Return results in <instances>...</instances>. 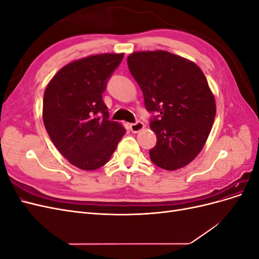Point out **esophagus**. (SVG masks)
<instances>
[{"mask_svg":"<svg viewBox=\"0 0 259 259\" xmlns=\"http://www.w3.org/2000/svg\"><path fill=\"white\" fill-rule=\"evenodd\" d=\"M130 128L133 133H138V132H140V131L145 128V124L143 122L137 121L136 123H132L130 125Z\"/></svg>","mask_w":259,"mask_h":259,"instance_id":"esophagus-1","label":"esophagus"}]
</instances>
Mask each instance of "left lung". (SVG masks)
Masks as SVG:
<instances>
[{
	"label": "left lung",
	"instance_id": "obj_1",
	"mask_svg": "<svg viewBox=\"0 0 259 259\" xmlns=\"http://www.w3.org/2000/svg\"><path fill=\"white\" fill-rule=\"evenodd\" d=\"M132 75L144 94L156 145L149 154L163 169L176 170L195 159L213 126L215 97L193 61L165 51L134 52L127 57Z\"/></svg>",
	"mask_w": 259,
	"mask_h": 259
}]
</instances>
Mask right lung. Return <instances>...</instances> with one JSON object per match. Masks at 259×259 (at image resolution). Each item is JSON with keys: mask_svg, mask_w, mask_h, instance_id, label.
Wrapping results in <instances>:
<instances>
[{"mask_svg": "<svg viewBox=\"0 0 259 259\" xmlns=\"http://www.w3.org/2000/svg\"><path fill=\"white\" fill-rule=\"evenodd\" d=\"M123 57V53H108L74 60L45 89V128L58 151L80 169L104 166L126 132L122 124L108 119L101 95Z\"/></svg>", "mask_w": 259, "mask_h": 259, "instance_id": "right-lung-1", "label": "right lung"}]
</instances>
